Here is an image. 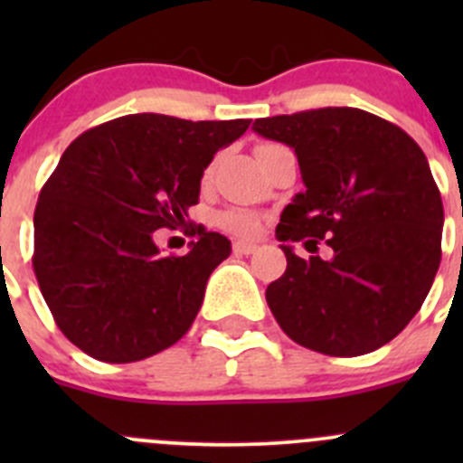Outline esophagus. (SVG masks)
<instances>
[{"label": "esophagus", "mask_w": 463, "mask_h": 463, "mask_svg": "<svg viewBox=\"0 0 463 463\" xmlns=\"http://www.w3.org/2000/svg\"><path fill=\"white\" fill-rule=\"evenodd\" d=\"M232 250H235V255H253L255 250H258V244H255V241L237 240L235 244H232Z\"/></svg>", "instance_id": "obj_1"}]
</instances>
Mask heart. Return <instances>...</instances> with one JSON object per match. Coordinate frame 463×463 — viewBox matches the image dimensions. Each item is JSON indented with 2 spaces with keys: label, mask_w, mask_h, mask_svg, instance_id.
Here are the masks:
<instances>
[{
  "label": "heart",
  "mask_w": 463,
  "mask_h": 463,
  "mask_svg": "<svg viewBox=\"0 0 463 463\" xmlns=\"http://www.w3.org/2000/svg\"><path fill=\"white\" fill-rule=\"evenodd\" d=\"M219 223L237 235H255L260 231V217L249 210H226L219 217Z\"/></svg>",
  "instance_id": "obj_1"
}]
</instances>
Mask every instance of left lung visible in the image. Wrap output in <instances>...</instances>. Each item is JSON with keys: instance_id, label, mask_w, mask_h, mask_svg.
<instances>
[{"instance_id": "1", "label": "left lung", "mask_w": 463, "mask_h": 463, "mask_svg": "<svg viewBox=\"0 0 463 463\" xmlns=\"http://www.w3.org/2000/svg\"><path fill=\"white\" fill-rule=\"evenodd\" d=\"M253 132L293 147L305 193L282 210L275 237L287 270L266 288L284 334L329 356H361L417 316L441 261L443 203L408 134L370 111L325 107L258 118ZM320 241L332 258L298 259Z\"/></svg>"}]
</instances>
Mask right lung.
I'll list each match as a JSON object with an SVG mask.
<instances>
[{
  "label": "right lung",
  "mask_w": 463,
  "mask_h": 463,
  "mask_svg": "<svg viewBox=\"0 0 463 463\" xmlns=\"http://www.w3.org/2000/svg\"><path fill=\"white\" fill-rule=\"evenodd\" d=\"M250 120L132 114L87 129L60 158L35 205L37 284L55 325L105 363H134L184 338L231 241L203 226L181 258L154 231L199 202L203 170Z\"/></svg>",
  "instance_id": "1"
}]
</instances>
